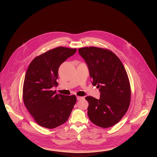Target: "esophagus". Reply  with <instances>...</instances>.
Returning <instances> with one entry per match:
<instances>
[{
	"label": "esophagus",
	"mask_w": 157,
	"mask_h": 157,
	"mask_svg": "<svg viewBox=\"0 0 157 157\" xmlns=\"http://www.w3.org/2000/svg\"><path fill=\"white\" fill-rule=\"evenodd\" d=\"M84 98L83 97H81V96H77V100H81V99H83Z\"/></svg>",
	"instance_id": "1"
}]
</instances>
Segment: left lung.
Listing matches in <instances>:
<instances>
[{"label":"left lung","mask_w":157,"mask_h":157,"mask_svg":"<svg viewBox=\"0 0 157 157\" xmlns=\"http://www.w3.org/2000/svg\"><path fill=\"white\" fill-rule=\"evenodd\" d=\"M78 51L88 66L93 85L101 92L99 99L85 98L89 102L88 117L99 127L113 126L125 114L130 102V85L124 66L107 49L90 47Z\"/></svg>","instance_id":"1"}]
</instances>
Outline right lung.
Returning a JSON list of instances; mask_svg holds the SVG:
<instances>
[{
	"label": "right lung",
	"mask_w": 157,
	"mask_h": 157,
	"mask_svg": "<svg viewBox=\"0 0 157 157\" xmlns=\"http://www.w3.org/2000/svg\"><path fill=\"white\" fill-rule=\"evenodd\" d=\"M76 52V48L57 47L35 57L29 64L23 86V99L31 116L41 127H57L71 114L76 96L57 94L52 88L58 85L59 66Z\"/></svg>",
	"instance_id": "right-lung-1"
}]
</instances>
